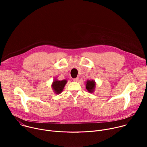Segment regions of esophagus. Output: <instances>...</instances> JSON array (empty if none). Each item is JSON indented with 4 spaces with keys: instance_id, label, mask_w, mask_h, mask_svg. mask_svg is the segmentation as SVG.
Listing matches in <instances>:
<instances>
[{
    "instance_id": "34e87169",
    "label": "esophagus",
    "mask_w": 147,
    "mask_h": 147,
    "mask_svg": "<svg viewBox=\"0 0 147 147\" xmlns=\"http://www.w3.org/2000/svg\"><path fill=\"white\" fill-rule=\"evenodd\" d=\"M73 81L74 82H77L78 80H79V78H73Z\"/></svg>"
}]
</instances>
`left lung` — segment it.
Returning a JSON list of instances; mask_svg holds the SVG:
<instances>
[{
    "label": "left lung",
    "instance_id": "obj_1",
    "mask_svg": "<svg viewBox=\"0 0 147 147\" xmlns=\"http://www.w3.org/2000/svg\"><path fill=\"white\" fill-rule=\"evenodd\" d=\"M95 82L94 80H88L86 82V89L90 93L94 92L95 88Z\"/></svg>",
    "mask_w": 147,
    "mask_h": 147
}]
</instances>
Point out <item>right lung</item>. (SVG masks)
Segmentation results:
<instances>
[{
	"label": "right lung",
	"instance_id": "right-lung-1",
	"mask_svg": "<svg viewBox=\"0 0 147 147\" xmlns=\"http://www.w3.org/2000/svg\"><path fill=\"white\" fill-rule=\"evenodd\" d=\"M67 82V81L66 80L59 81L57 80H55L52 84V87L54 92L56 94H59L61 93L63 91L66 84Z\"/></svg>",
	"mask_w": 147,
	"mask_h": 147
}]
</instances>
